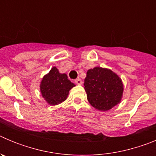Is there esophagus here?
<instances>
[{"mask_svg":"<svg viewBox=\"0 0 156 156\" xmlns=\"http://www.w3.org/2000/svg\"><path fill=\"white\" fill-rule=\"evenodd\" d=\"M75 83H76V84H78V85H81L83 83L82 80H81L80 79V78H78V79L75 80Z\"/></svg>","mask_w":156,"mask_h":156,"instance_id":"obj_1","label":"esophagus"}]
</instances>
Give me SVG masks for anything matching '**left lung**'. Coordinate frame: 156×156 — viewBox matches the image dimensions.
Returning a JSON list of instances; mask_svg holds the SVG:
<instances>
[{
    "mask_svg": "<svg viewBox=\"0 0 156 156\" xmlns=\"http://www.w3.org/2000/svg\"><path fill=\"white\" fill-rule=\"evenodd\" d=\"M83 85L88 101L96 109L108 111L120 102L123 84L112 70L101 67L90 69L87 72Z\"/></svg>",
    "mask_w": 156,
    "mask_h": 156,
    "instance_id": "1",
    "label": "left lung"
}]
</instances>
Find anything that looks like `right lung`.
<instances>
[{
  "instance_id": "1",
  "label": "right lung",
  "mask_w": 156,
  "mask_h": 156,
  "mask_svg": "<svg viewBox=\"0 0 156 156\" xmlns=\"http://www.w3.org/2000/svg\"><path fill=\"white\" fill-rule=\"evenodd\" d=\"M75 87L68 79L67 75L60 73L56 67H53L41 83V92L48 104L56 105L63 102L72 88Z\"/></svg>"
}]
</instances>
